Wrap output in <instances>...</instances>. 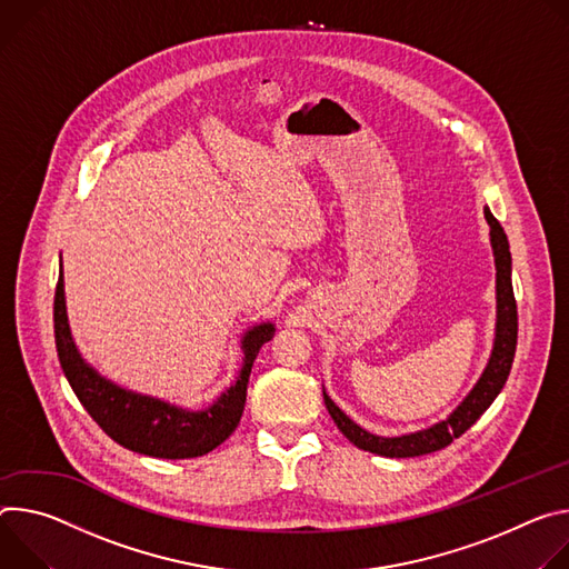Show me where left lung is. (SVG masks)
Segmentation results:
<instances>
[{
	"label": "left lung",
	"mask_w": 569,
	"mask_h": 569,
	"mask_svg": "<svg viewBox=\"0 0 569 569\" xmlns=\"http://www.w3.org/2000/svg\"><path fill=\"white\" fill-rule=\"evenodd\" d=\"M483 217L490 226V246H492L495 271H497L495 273L497 321H495L492 350L481 377L446 420H438L427 429H418L400 436H377L366 431L350 416H346L323 389L326 407L335 425L359 450L389 457V459H407V457H420V455L443 450L452 443L455 438H459L481 418V413L495 402L503 385H507L513 357H516V346H518V305H516L513 282H511V250H509L507 232H503V228L499 226V221L492 217L488 208H483Z\"/></svg>",
	"instance_id": "left-lung-1"
}]
</instances>
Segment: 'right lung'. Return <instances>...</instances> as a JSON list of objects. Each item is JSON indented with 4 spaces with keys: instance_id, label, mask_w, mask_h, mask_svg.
<instances>
[{
    "instance_id": "1",
    "label": "right lung",
    "mask_w": 569,
    "mask_h": 569,
    "mask_svg": "<svg viewBox=\"0 0 569 569\" xmlns=\"http://www.w3.org/2000/svg\"><path fill=\"white\" fill-rule=\"evenodd\" d=\"M276 335V323L264 321L248 328L241 337V368L234 382L206 409L192 411L167 400L123 389L79 352L66 305V280L62 264L53 296V337L62 372L92 420L126 450L156 459H194L212 452L237 429L252 361L260 348Z\"/></svg>"
}]
</instances>
